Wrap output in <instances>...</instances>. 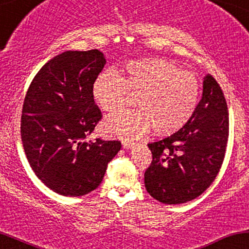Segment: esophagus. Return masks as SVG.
Segmentation results:
<instances>
[{
    "label": "esophagus",
    "mask_w": 249,
    "mask_h": 249,
    "mask_svg": "<svg viewBox=\"0 0 249 249\" xmlns=\"http://www.w3.org/2000/svg\"><path fill=\"white\" fill-rule=\"evenodd\" d=\"M133 146H134L133 141H129V140H124V141H122V147H124V149H129V148H132Z\"/></svg>",
    "instance_id": "obj_1"
}]
</instances>
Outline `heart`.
Listing matches in <instances>:
<instances>
[{
	"label": "heart",
	"mask_w": 249,
	"mask_h": 249,
	"mask_svg": "<svg viewBox=\"0 0 249 249\" xmlns=\"http://www.w3.org/2000/svg\"><path fill=\"white\" fill-rule=\"evenodd\" d=\"M130 93L138 95V110L109 116L103 130L109 135L139 138L153 128L158 135L177 133L191 120L199 102V81L188 71L160 58L130 61L125 76L108 69L97 76L93 96L100 108L117 111L128 105Z\"/></svg>",
	"instance_id": "1"
}]
</instances>
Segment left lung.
<instances>
[{
    "label": "left lung",
    "instance_id": "8db88e82",
    "mask_svg": "<svg viewBox=\"0 0 249 249\" xmlns=\"http://www.w3.org/2000/svg\"><path fill=\"white\" fill-rule=\"evenodd\" d=\"M228 133L225 95L208 74L191 120L173 135L148 143L153 160L144 173L147 192L167 205L185 203L202 194L221 168Z\"/></svg>",
    "mask_w": 249,
    "mask_h": 249
}]
</instances>
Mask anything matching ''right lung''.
<instances>
[{
	"label": "right lung",
	"mask_w": 249,
	"mask_h": 249,
	"mask_svg": "<svg viewBox=\"0 0 249 249\" xmlns=\"http://www.w3.org/2000/svg\"><path fill=\"white\" fill-rule=\"evenodd\" d=\"M106 58L100 50H68L48 61L28 88L21 139L30 167L64 196H82L101 183L120 141H86L101 120L93 85Z\"/></svg>",
	"instance_id": "obj_1"
}]
</instances>
